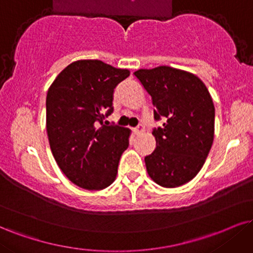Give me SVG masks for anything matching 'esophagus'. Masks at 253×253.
<instances>
[{
  "label": "esophagus",
  "mask_w": 253,
  "mask_h": 253,
  "mask_svg": "<svg viewBox=\"0 0 253 253\" xmlns=\"http://www.w3.org/2000/svg\"><path fill=\"white\" fill-rule=\"evenodd\" d=\"M133 131H135L136 135H141V133L144 131V126H143L142 124H139V126H137L135 129H133Z\"/></svg>",
  "instance_id": "1"
}]
</instances>
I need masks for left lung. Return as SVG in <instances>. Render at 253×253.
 I'll return each mask as SVG.
<instances>
[{"label": "left lung", "mask_w": 253, "mask_h": 253, "mask_svg": "<svg viewBox=\"0 0 253 253\" xmlns=\"http://www.w3.org/2000/svg\"><path fill=\"white\" fill-rule=\"evenodd\" d=\"M151 96L156 149L144 158L158 185L177 188L199 172L213 142L214 105L205 84L188 71L162 65L133 73Z\"/></svg>", "instance_id": "8db88e82"}]
</instances>
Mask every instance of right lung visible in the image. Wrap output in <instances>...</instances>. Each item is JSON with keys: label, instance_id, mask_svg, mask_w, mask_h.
Here are the masks:
<instances>
[{"label": "right lung", "instance_id": "obj_1", "mask_svg": "<svg viewBox=\"0 0 253 253\" xmlns=\"http://www.w3.org/2000/svg\"><path fill=\"white\" fill-rule=\"evenodd\" d=\"M130 75L98 60L76 61L46 93V132L54 158L74 184L102 190L116 178L129 129L104 126L114 111V90Z\"/></svg>", "mask_w": 253, "mask_h": 253}]
</instances>
